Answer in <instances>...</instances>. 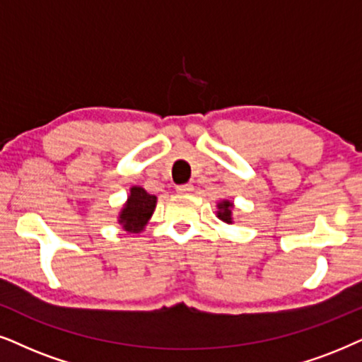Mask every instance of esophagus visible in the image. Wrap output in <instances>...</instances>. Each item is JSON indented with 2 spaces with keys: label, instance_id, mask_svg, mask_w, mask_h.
<instances>
[{
  "label": "esophagus",
  "instance_id": "1",
  "mask_svg": "<svg viewBox=\"0 0 362 362\" xmlns=\"http://www.w3.org/2000/svg\"><path fill=\"white\" fill-rule=\"evenodd\" d=\"M192 190H194V187H192L190 184H184V185H178L177 187L178 194H190Z\"/></svg>",
  "mask_w": 362,
  "mask_h": 362
}]
</instances>
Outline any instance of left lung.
Segmentation results:
<instances>
[{"label":"left lung","mask_w":362,"mask_h":362,"mask_svg":"<svg viewBox=\"0 0 362 362\" xmlns=\"http://www.w3.org/2000/svg\"><path fill=\"white\" fill-rule=\"evenodd\" d=\"M217 217L226 223H232V209H234V204L230 200H223V202L217 205Z\"/></svg>","instance_id":"8db88e82"}]
</instances>
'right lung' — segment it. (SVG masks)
<instances>
[{"label":"right lung","instance_id":"1","mask_svg":"<svg viewBox=\"0 0 362 362\" xmlns=\"http://www.w3.org/2000/svg\"><path fill=\"white\" fill-rule=\"evenodd\" d=\"M155 205H157V197L150 195L141 187H132L127 204L123 205L122 212L118 215V222L127 232L139 234L148 223Z\"/></svg>","mask_w":362,"mask_h":362}]
</instances>
